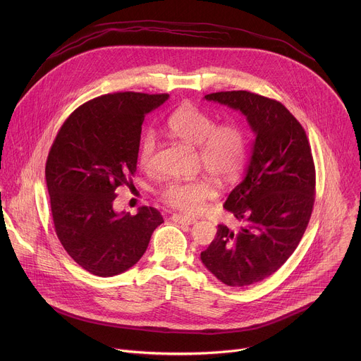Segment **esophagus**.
Listing matches in <instances>:
<instances>
[{"label": "esophagus", "instance_id": "obj_1", "mask_svg": "<svg viewBox=\"0 0 361 361\" xmlns=\"http://www.w3.org/2000/svg\"><path fill=\"white\" fill-rule=\"evenodd\" d=\"M171 220L174 223H178V224H187V226H191L194 224L197 220L195 219H190V217H185V216H181V214H173L171 216Z\"/></svg>", "mask_w": 361, "mask_h": 361}]
</instances>
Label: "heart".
Segmentation results:
<instances>
[{
	"mask_svg": "<svg viewBox=\"0 0 361 361\" xmlns=\"http://www.w3.org/2000/svg\"><path fill=\"white\" fill-rule=\"evenodd\" d=\"M167 127L177 138L198 147V157L204 170L219 183L234 180L243 170L247 159V141L238 124L216 126V120L209 113L185 104L171 113ZM156 147L157 140L152 133H147L141 138L138 163L142 169L151 167ZM212 194L213 188L205 180L173 181L160 191V198L169 207L191 216L202 210Z\"/></svg>",
	"mask_w": 361,
	"mask_h": 361,
	"instance_id": "obj_1",
	"label": "heart"
}]
</instances>
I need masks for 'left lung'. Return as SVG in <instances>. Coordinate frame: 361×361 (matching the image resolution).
I'll list each match as a JSON object with an SVG mask.
<instances>
[{
  "label": "left lung",
  "instance_id": "obj_1",
  "mask_svg": "<svg viewBox=\"0 0 361 361\" xmlns=\"http://www.w3.org/2000/svg\"><path fill=\"white\" fill-rule=\"evenodd\" d=\"M240 111L255 135L243 181L224 209L243 223L220 224L201 262L221 283L245 287L276 273L297 248L310 221L316 170L301 124L281 102L250 91L204 97Z\"/></svg>",
  "mask_w": 361,
  "mask_h": 361
}]
</instances>
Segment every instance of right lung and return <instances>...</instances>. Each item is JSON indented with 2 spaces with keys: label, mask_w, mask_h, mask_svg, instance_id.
Wrapping results in <instances>:
<instances>
[{
  "label": "right lung",
  "mask_w": 361,
  "mask_h": 361,
  "mask_svg": "<svg viewBox=\"0 0 361 361\" xmlns=\"http://www.w3.org/2000/svg\"><path fill=\"white\" fill-rule=\"evenodd\" d=\"M169 94L114 92L90 99L60 128L45 164L56 233L71 259L99 277L131 269L151 234L164 223L160 212L141 207L117 213L116 190L137 170L144 117Z\"/></svg>",
  "instance_id": "add662e5"
}]
</instances>
